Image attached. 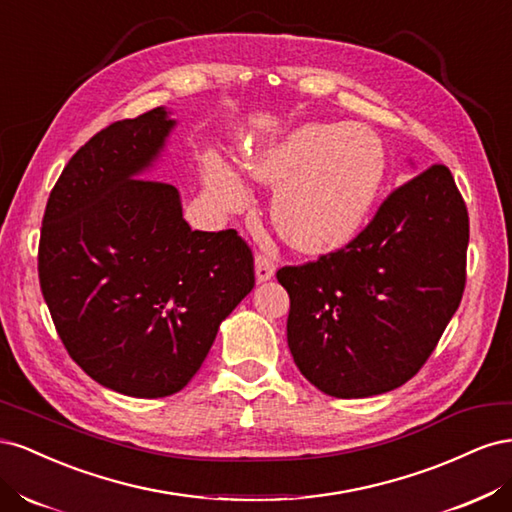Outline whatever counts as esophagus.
Wrapping results in <instances>:
<instances>
[{"label":"esophagus","mask_w":512,"mask_h":512,"mask_svg":"<svg viewBox=\"0 0 512 512\" xmlns=\"http://www.w3.org/2000/svg\"><path fill=\"white\" fill-rule=\"evenodd\" d=\"M256 282H267L275 275V262L267 254H256Z\"/></svg>","instance_id":"1"}]
</instances>
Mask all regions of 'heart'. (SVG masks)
I'll use <instances>...</instances> for the list:
<instances>
[{
  "label": "heart",
  "mask_w": 512,
  "mask_h": 512,
  "mask_svg": "<svg viewBox=\"0 0 512 512\" xmlns=\"http://www.w3.org/2000/svg\"><path fill=\"white\" fill-rule=\"evenodd\" d=\"M243 173L277 185L271 215L277 232L301 252L348 243L374 205L384 177V149L359 126L309 123L247 149ZM207 185L228 209L243 203V185L222 160H207Z\"/></svg>",
  "instance_id": "1"
}]
</instances>
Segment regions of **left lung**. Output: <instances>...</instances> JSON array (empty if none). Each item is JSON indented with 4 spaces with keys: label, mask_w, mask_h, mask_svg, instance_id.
I'll return each instance as SVG.
<instances>
[{
    "label": "left lung",
    "mask_w": 512,
    "mask_h": 512,
    "mask_svg": "<svg viewBox=\"0 0 512 512\" xmlns=\"http://www.w3.org/2000/svg\"><path fill=\"white\" fill-rule=\"evenodd\" d=\"M468 241V207L451 170L433 164L386 196L342 250L282 267L301 374L339 399L406 384L461 303Z\"/></svg>",
    "instance_id": "left-lung-1"
}]
</instances>
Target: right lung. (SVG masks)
<instances>
[{
    "mask_svg": "<svg viewBox=\"0 0 512 512\" xmlns=\"http://www.w3.org/2000/svg\"><path fill=\"white\" fill-rule=\"evenodd\" d=\"M173 126L160 106L91 136L51 190L38 247L42 297L72 361L143 399L181 391L254 288L237 230H192L177 188L138 179Z\"/></svg>",
    "mask_w": 512,
    "mask_h": 512,
    "instance_id": "1",
    "label": "right lung"
}]
</instances>
